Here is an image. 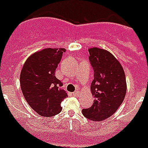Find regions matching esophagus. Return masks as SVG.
<instances>
[{
  "label": "esophagus",
  "instance_id": "esophagus-1",
  "mask_svg": "<svg viewBox=\"0 0 148 148\" xmlns=\"http://www.w3.org/2000/svg\"><path fill=\"white\" fill-rule=\"evenodd\" d=\"M79 91H75V92H74V93H73V95H74V96H78V95H79Z\"/></svg>",
  "mask_w": 148,
  "mask_h": 148
}]
</instances>
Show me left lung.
I'll return each mask as SVG.
<instances>
[{
  "label": "left lung",
  "instance_id": "8db88e82",
  "mask_svg": "<svg viewBox=\"0 0 148 148\" xmlns=\"http://www.w3.org/2000/svg\"><path fill=\"white\" fill-rule=\"evenodd\" d=\"M89 52L94 71L90 86L94 101L90 108L82 109V114L90 121L100 122L114 114L123 102L127 91L126 77L123 66L109 51L94 47Z\"/></svg>",
  "mask_w": 148,
  "mask_h": 148
}]
</instances>
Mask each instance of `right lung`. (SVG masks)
Segmentation results:
<instances>
[{"mask_svg": "<svg viewBox=\"0 0 148 148\" xmlns=\"http://www.w3.org/2000/svg\"><path fill=\"white\" fill-rule=\"evenodd\" d=\"M65 48H45L31 55L24 62L20 77L22 93L32 109L41 116L51 117L62 111L67 97L61 81L55 77Z\"/></svg>", "mask_w": 148, "mask_h": 148, "instance_id": "obj_1", "label": "right lung"}]
</instances>
